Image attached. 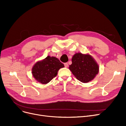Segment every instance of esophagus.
Masks as SVG:
<instances>
[{"label":"esophagus","instance_id":"obj_1","mask_svg":"<svg viewBox=\"0 0 126 126\" xmlns=\"http://www.w3.org/2000/svg\"><path fill=\"white\" fill-rule=\"evenodd\" d=\"M64 66H65V67H68V63H64Z\"/></svg>","mask_w":126,"mask_h":126}]
</instances>
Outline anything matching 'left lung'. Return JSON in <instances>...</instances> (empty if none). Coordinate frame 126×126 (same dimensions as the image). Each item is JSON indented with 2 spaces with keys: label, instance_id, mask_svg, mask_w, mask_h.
<instances>
[{
  "label": "left lung",
  "instance_id": "obj_1",
  "mask_svg": "<svg viewBox=\"0 0 126 126\" xmlns=\"http://www.w3.org/2000/svg\"><path fill=\"white\" fill-rule=\"evenodd\" d=\"M72 61L69 69L77 79L83 83H87L94 79L99 72V66L89 54L76 53Z\"/></svg>",
  "mask_w": 126,
  "mask_h": 126
}]
</instances>
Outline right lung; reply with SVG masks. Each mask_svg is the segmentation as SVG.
I'll return each mask as SVG.
<instances>
[{
  "instance_id": "obj_1",
  "label": "right lung",
  "mask_w": 126,
  "mask_h": 126,
  "mask_svg": "<svg viewBox=\"0 0 126 126\" xmlns=\"http://www.w3.org/2000/svg\"><path fill=\"white\" fill-rule=\"evenodd\" d=\"M64 67V64L58 58L47 56L34 65L32 73L37 82L42 84H47L56 77L58 70Z\"/></svg>"
}]
</instances>
